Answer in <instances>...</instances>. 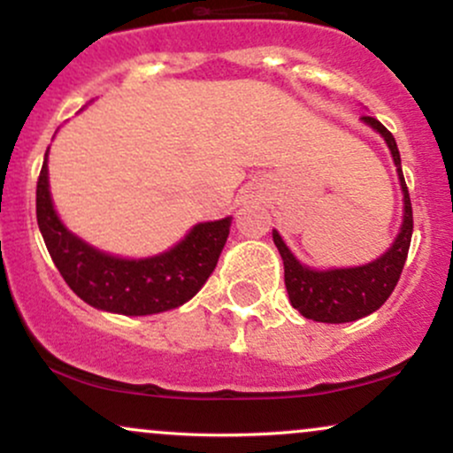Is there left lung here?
Masks as SVG:
<instances>
[{
  "label": "left lung",
  "mask_w": 453,
  "mask_h": 453,
  "mask_svg": "<svg viewBox=\"0 0 453 453\" xmlns=\"http://www.w3.org/2000/svg\"><path fill=\"white\" fill-rule=\"evenodd\" d=\"M372 129H377L386 138L389 150H392L394 164L398 168L400 187L404 194V219L396 242L389 247L386 256L375 262L357 268H336V270H311L303 266L285 247L279 232H273L274 244H277L285 266V288H288L292 306L306 319L321 321V324H345L356 321L360 317L371 315L377 311L389 294L396 288L400 273L407 262L411 234H413V211H411V197L407 183H404L403 170H400V153L396 140L388 132L383 123L375 117H362Z\"/></svg>",
  "instance_id": "8db88e82"
}]
</instances>
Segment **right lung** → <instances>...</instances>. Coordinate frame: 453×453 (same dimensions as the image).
Segmentation results:
<instances>
[{"instance_id": "1", "label": "right lung", "mask_w": 453, "mask_h": 453, "mask_svg": "<svg viewBox=\"0 0 453 453\" xmlns=\"http://www.w3.org/2000/svg\"><path fill=\"white\" fill-rule=\"evenodd\" d=\"M38 227L57 270L78 298L121 315H153L176 309L200 292L230 234V217L197 226L170 251L147 259L100 253L70 234L53 209L46 159L35 187Z\"/></svg>"}]
</instances>
